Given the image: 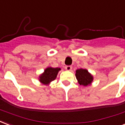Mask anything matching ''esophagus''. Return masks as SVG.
<instances>
[{
  "mask_svg": "<svg viewBox=\"0 0 125 125\" xmlns=\"http://www.w3.org/2000/svg\"><path fill=\"white\" fill-rule=\"evenodd\" d=\"M72 68H73V67H72L71 66H65V69H66V71H71Z\"/></svg>",
  "mask_w": 125,
  "mask_h": 125,
  "instance_id": "34e87169",
  "label": "esophagus"
}]
</instances>
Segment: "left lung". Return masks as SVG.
<instances>
[{"instance_id":"obj_1","label":"left lung","mask_w":125,"mask_h":125,"mask_svg":"<svg viewBox=\"0 0 125 125\" xmlns=\"http://www.w3.org/2000/svg\"><path fill=\"white\" fill-rule=\"evenodd\" d=\"M75 76L78 83L84 86L91 85L93 81V76L85 69H77Z\"/></svg>"}]
</instances>
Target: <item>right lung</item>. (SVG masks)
<instances>
[{"label": "right lung", "mask_w": 125, "mask_h": 125, "mask_svg": "<svg viewBox=\"0 0 125 125\" xmlns=\"http://www.w3.org/2000/svg\"><path fill=\"white\" fill-rule=\"evenodd\" d=\"M61 68H52L51 66L47 67L41 74L39 76V80L42 84L44 85H49L52 81L55 80L59 72L61 71Z\"/></svg>", "instance_id": "right-lung-1"}]
</instances>
